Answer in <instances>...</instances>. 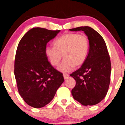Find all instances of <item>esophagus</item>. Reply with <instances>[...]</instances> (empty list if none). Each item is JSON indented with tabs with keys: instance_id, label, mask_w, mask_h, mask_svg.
<instances>
[{
	"instance_id": "obj_1",
	"label": "esophagus",
	"mask_w": 125,
	"mask_h": 125,
	"mask_svg": "<svg viewBox=\"0 0 125 125\" xmlns=\"http://www.w3.org/2000/svg\"><path fill=\"white\" fill-rule=\"evenodd\" d=\"M63 76H64V79L66 80V79H67L68 78H69L70 75H69L68 74H65V73H64V74H63Z\"/></svg>"
}]
</instances>
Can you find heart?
I'll return each instance as SVG.
<instances>
[{"label":"heart","mask_w":125,"mask_h":125,"mask_svg":"<svg viewBox=\"0 0 125 125\" xmlns=\"http://www.w3.org/2000/svg\"><path fill=\"white\" fill-rule=\"evenodd\" d=\"M53 44L54 47H46L44 52L54 67L59 64L63 55L64 60L58 67L61 72H70L74 67L81 66L88 55L89 41L84 33H65L55 39Z\"/></svg>","instance_id":"heart-1"}]
</instances>
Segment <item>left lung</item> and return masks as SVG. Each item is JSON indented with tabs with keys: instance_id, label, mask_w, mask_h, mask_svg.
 Instances as JSON below:
<instances>
[{
	"instance_id": "obj_1",
	"label": "left lung",
	"mask_w": 125,
	"mask_h": 125,
	"mask_svg": "<svg viewBox=\"0 0 125 125\" xmlns=\"http://www.w3.org/2000/svg\"><path fill=\"white\" fill-rule=\"evenodd\" d=\"M70 30L82 31L89 41L86 61L79 69L70 75L76 81L72 95L83 105H95L105 97L110 83L111 65L107 46L101 35L90 27Z\"/></svg>"
}]
</instances>
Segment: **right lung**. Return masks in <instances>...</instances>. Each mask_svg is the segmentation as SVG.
<instances>
[{
    "label": "right lung",
    "mask_w": 125,
    "mask_h": 125,
    "mask_svg": "<svg viewBox=\"0 0 125 125\" xmlns=\"http://www.w3.org/2000/svg\"><path fill=\"white\" fill-rule=\"evenodd\" d=\"M60 31L33 28L18 43L14 62L17 85L25 102L33 108L48 104L64 82L62 73L51 65L44 52L47 43Z\"/></svg>",
    "instance_id": "obj_1"
}]
</instances>
